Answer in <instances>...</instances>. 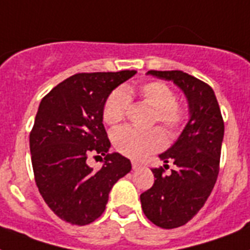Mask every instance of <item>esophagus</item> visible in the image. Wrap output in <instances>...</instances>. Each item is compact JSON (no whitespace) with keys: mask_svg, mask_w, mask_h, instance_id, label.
I'll return each instance as SVG.
<instances>
[{"mask_svg":"<svg viewBox=\"0 0 250 250\" xmlns=\"http://www.w3.org/2000/svg\"><path fill=\"white\" fill-rule=\"evenodd\" d=\"M141 167V164H139L137 161H132V168L133 170H139Z\"/></svg>","mask_w":250,"mask_h":250,"instance_id":"obj_1","label":"esophagus"}]
</instances>
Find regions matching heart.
<instances>
[{
  "label": "heart",
  "instance_id": "1",
  "mask_svg": "<svg viewBox=\"0 0 250 250\" xmlns=\"http://www.w3.org/2000/svg\"><path fill=\"white\" fill-rule=\"evenodd\" d=\"M131 89L114 90L104 106V121L115 125L125 119L128 107ZM140 96L146 105L154 109V119L164 125L168 132L178 131L184 123V111L176 105V96L161 82H150L140 88ZM114 146L118 152L129 158H141L156 152L165 145V136L158 128L136 129L123 127L113 135Z\"/></svg>",
  "mask_w": 250,
  "mask_h": 250
}]
</instances>
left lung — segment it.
<instances>
[{"instance_id":"8db88e82","label":"left lung","mask_w":250,"mask_h":250,"mask_svg":"<svg viewBox=\"0 0 250 250\" xmlns=\"http://www.w3.org/2000/svg\"><path fill=\"white\" fill-rule=\"evenodd\" d=\"M146 75L171 82L188 102V122L170 148L161 153L170 174L153 168L154 184L141 193V208L149 221L162 229H176L189 222L205 205L219 172L225 125L214 90L183 71H148Z\"/></svg>"}]
</instances>
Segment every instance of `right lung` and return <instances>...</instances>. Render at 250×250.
I'll list each match as a JSON object with an SVG mask.
<instances>
[{"label": "right lung", "mask_w": 250, "mask_h": 250, "mask_svg": "<svg viewBox=\"0 0 250 250\" xmlns=\"http://www.w3.org/2000/svg\"><path fill=\"white\" fill-rule=\"evenodd\" d=\"M135 70L76 74L40 102L29 149L40 194L57 217L85 226L104 211L113 186L131 171V161L111 146L104 127V106ZM90 152L105 155L101 169L86 165Z\"/></svg>", "instance_id": "obj_1"}]
</instances>
